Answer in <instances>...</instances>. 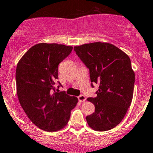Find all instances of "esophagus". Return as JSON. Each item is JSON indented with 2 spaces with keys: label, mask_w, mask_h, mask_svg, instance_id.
<instances>
[{
  "label": "esophagus",
  "mask_w": 153,
  "mask_h": 153,
  "mask_svg": "<svg viewBox=\"0 0 153 153\" xmlns=\"http://www.w3.org/2000/svg\"><path fill=\"white\" fill-rule=\"evenodd\" d=\"M78 99L80 102H85V100H86V97H85L83 94H81L80 96H78Z\"/></svg>",
  "instance_id": "esophagus-1"
}]
</instances>
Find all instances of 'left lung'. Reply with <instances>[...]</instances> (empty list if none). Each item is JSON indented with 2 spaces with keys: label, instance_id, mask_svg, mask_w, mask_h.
<instances>
[{
  "label": "left lung",
  "instance_id": "left-lung-1",
  "mask_svg": "<svg viewBox=\"0 0 153 153\" xmlns=\"http://www.w3.org/2000/svg\"><path fill=\"white\" fill-rule=\"evenodd\" d=\"M89 70L91 87L99 84L97 96L89 97L95 111L86 117L97 131H106L119 125L133 99L135 74L131 59L123 51L109 43L94 42L74 48Z\"/></svg>",
  "mask_w": 153,
  "mask_h": 153
}]
</instances>
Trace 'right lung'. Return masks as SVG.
Segmentation results:
<instances>
[{
    "label": "right lung",
    "instance_id": "right-lung-1",
    "mask_svg": "<svg viewBox=\"0 0 153 153\" xmlns=\"http://www.w3.org/2000/svg\"><path fill=\"white\" fill-rule=\"evenodd\" d=\"M72 51L71 46L40 43L30 48L17 64L16 84L20 103L30 121L43 131L62 129L78 102V98L64 91L58 92L62 86L57 81L58 67Z\"/></svg>",
    "mask_w": 153,
    "mask_h": 153
}]
</instances>
